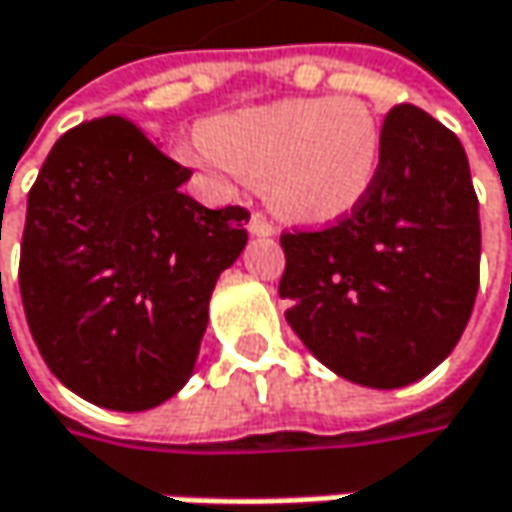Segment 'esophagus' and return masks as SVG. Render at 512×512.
I'll return each mask as SVG.
<instances>
[{"instance_id": "esophagus-1", "label": "esophagus", "mask_w": 512, "mask_h": 512, "mask_svg": "<svg viewBox=\"0 0 512 512\" xmlns=\"http://www.w3.org/2000/svg\"><path fill=\"white\" fill-rule=\"evenodd\" d=\"M249 231H252L255 237H272V234H275V225H272L263 213H252V219H249Z\"/></svg>"}]
</instances>
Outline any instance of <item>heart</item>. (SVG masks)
Segmentation results:
<instances>
[{
	"instance_id": "b5f03b06",
	"label": "heart",
	"mask_w": 512,
	"mask_h": 512,
	"mask_svg": "<svg viewBox=\"0 0 512 512\" xmlns=\"http://www.w3.org/2000/svg\"><path fill=\"white\" fill-rule=\"evenodd\" d=\"M202 161L260 184L266 205L302 225L357 208L381 169V128L351 96L287 99L210 119Z\"/></svg>"
}]
</instances>
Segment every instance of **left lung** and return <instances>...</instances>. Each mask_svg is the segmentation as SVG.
<instances>
[{"label": "left lung", "mask_w": 512, "mask_h": 512, "mask_svg": "<svg viewBox=\"0 0 512 512\" xmlns=\"http://www.w3.org/2000/svg\"><path fill=\"white\" fill-rule=\"evenodd\" d=\"M287 322L340 378L393 390L457 346L481 281V219L466 152L416 105L381 125L369 196L319 231H284Z\"/></svg>", "instance_id": "obj_1"}]
</instances>
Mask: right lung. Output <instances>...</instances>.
<instances>
[{"label":"right lung","instance_id":"obj_1","mask_svg":"<svg viewBox=\"0 0 512 512\" xmlns=\"http://www.w3.org/2000/svg\"><path fill=\"white\" fill-rule=\"evenodd\" d=\"M193 169L125 117L70 128L28 190L20 296L52 375L108 410H149L193 375L208 302L249 210L181 193Z\"/></svg>","mask_w":512,"mask_h":512}]
</instances>
